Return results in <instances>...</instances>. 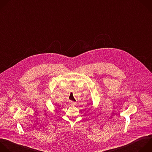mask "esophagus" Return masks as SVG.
<instances>
[{
    "label": "esophagus",
    "instance_id": "1",
    "mask_svg": "<svg viewBox=\"0 0 152 152\" xmlns=\"http://www.w3.org/2000/svg\"><path fill=\"white\" fill-rule=\"evenodd\" d=\"M70 104L72 105V106H74V105H75L76 104V102H72V101H70Z\"/></svg>",
    "mask_w": 152,
    "mask_h": 152
}]
</instances>
